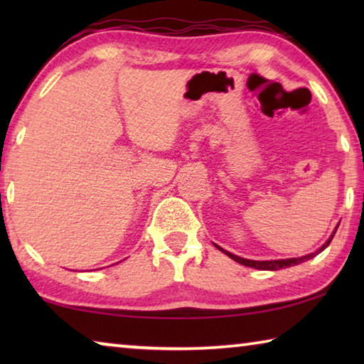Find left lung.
<instances>
[{"label":"left lung","mask_w":364,"mask_h":364,"mask_svg":"<svg viewBox=\"0 0 364 364\" xmlns=\"http://www.w3.org/2000/svg\"><path fill=\"white\" fill-rule=\"evenodd\" d=\"M336 231H337V228H336ZM336 231L332 232V236L328 239V242H326L321 249L319 250H316L315 254H310V255H305V257H300V258H287V260H268V262H255V260H247V258H241V257H237V255H234V254H231V252H228V250H223L221 247H217L223 252V254H226L228 257L230 258H232L234 262H237V263H241V264H244V267H250V268H255V269H268V271H276V269H281V268H289V267H294V264H299V263H301V262H305V260H310V258H313L315 255H318L319 252H323L326 247H328V245L331 244V241H332V237H334V234H336Z\"/></svg>","instance_id":"obj_1"}]
</instances>
